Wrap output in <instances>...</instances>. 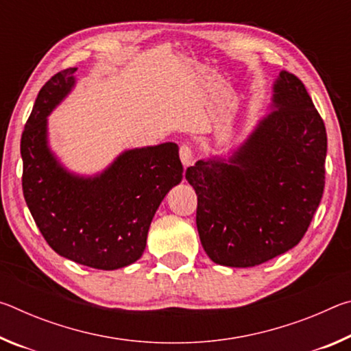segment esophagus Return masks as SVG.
Instances as JSON below:
<instances>
[{
  "mask_svg": "<svg viewBox=\"0 0 351 351\" xmlns=\"http://www.w3.org/2000/svg\"><path fill=\"white\" fill-rule=\"evenodd\" d=\"M180 158H181L184 169H187L193 164V153H192V150H190V147H187V145H181Z\"/></svg>",
  "mask_w": 351,
  "mask_h": 351,
  "instance_id": "34e87169",
  "label": "esophagus"
}]
</instances>
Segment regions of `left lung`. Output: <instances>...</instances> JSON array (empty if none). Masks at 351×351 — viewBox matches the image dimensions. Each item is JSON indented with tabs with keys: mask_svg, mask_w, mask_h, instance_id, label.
Instances as JSON below:
<instances>
[{
	"mask_svg": "<svg viewBox=\"0 0 351 351\" xmlns=\"http://www.w3.org/2000/svg\"><path fill=\"white\" fill-rule=\"evenodd\" d=\"M268 110L241 144L186 170L201 245L217 265L251 268L288 252L322 199L326 132L304 83L280 71Z\"/></svg>",
	"mask_w": 351,
	"mask_h": 351,
	"instance_id": "left-lung-1",
	"label": "left lung"
}]
</instances>
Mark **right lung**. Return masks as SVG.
Masks as SVG:
<instances>
[{"label": "right lung", "instance_id": "obj_1", "mask_svg": "<svg viewBox=\"0 0 351 351\" xmlns=\"http://www.w3.org/2000/svg\"><path fill=\"white\" fill-rule=\"evenodd\" d=\"M77 68L41 88L21 136L23 193L41 235L62 257L114 271L138 261L159 204L182 180L175 142L130 148L93 175L69 170L49 144L47 117L75 86Z\"/></svg>", "mask_w": 351, "mask_h": 351}]
</instances>
